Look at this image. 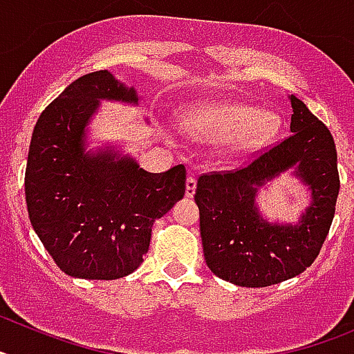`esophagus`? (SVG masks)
Returning <instances> with one entry per match:
<instances>
[{"label":"esophagus","instance_id":"1","mask_svg":"<svg viewBox=\"0 0 354 354\" xmlns=\"http://www.w3.org/2000/svg\"><path fill=\"white\" fill-rule=\"evenodd\" d=\"M195 189H196V179L195 177H187L186 180V196L187 198H192L195 195Z\"/></svg>","mask_w":354,"mask_h":354}]
</instances>
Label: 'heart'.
Returning <instances> with one entry per match:
<instances>
[{
	"label": "heart",
	"instance_id": "1",
	"mask_svg": "<svg viewBox=\"0 0 354 354\" xmlns=\"http://www.w3.org/2000/svg\"><path fill=\"white\" fill-rule=\"evenodd\" d=\"M187 131L202 140H230L241 149H252L274 138L280 118L243 102H204L183 113Z\"/></svg>",
	"mask_w": 354,
	"mask_h": 354
}]
</instances>
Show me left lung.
<instances>
[{
	"label": "left lung",
	"instance_id": "8db88e82",
	"mask_svg": "<svg viewBox=\"0 0 354 354\" xmlns=\"http://www.w3.org/2000/svg\"><path fill=\"white\" fill-rule=\"evenodd\" d=\"M290 136L253 156L243 168L202 175L195 202L205 264L241 287H268L312 266L328 236L339 196L333 136L305 102L289 95ZM290 171L311 193L296 224L266 221L257 204L260 187Z\"/></svg>",
	"mask_w": 354,
	"mask_h": 354
}]
</instances>
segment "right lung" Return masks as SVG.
Here are the masks:
<instances>
[{"instance_id":"obj_1","label":"right lung","mask_w":354,"mask_h":354,"mask_svg":"<svg viewBox=\"0 0 354 354\" xmlns=\"http://www.w3.org/2000/svg\"><path fill=\"white\" fill-rule=\"evenodd\" d=\"M101 101L140 97L108 71L68 84L37 120L24 192L31 227L65 274L117 280L138 270L154 221L184 196L186 168L150 174L115 145L86 149Z\"/></svg>"}]
</instances>
